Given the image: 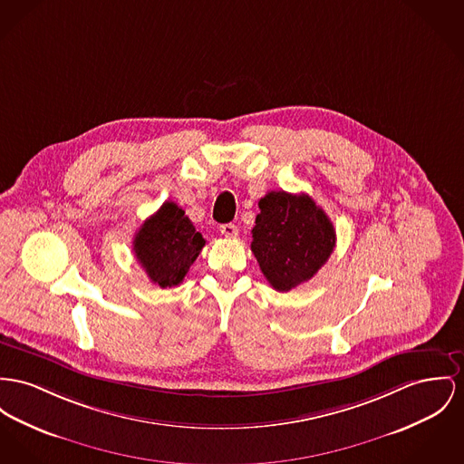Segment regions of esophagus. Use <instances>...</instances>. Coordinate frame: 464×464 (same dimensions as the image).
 <instances>
[{
    "instance_id": "obj_1",
    "label": "esophagus",
    "mask_w": 464,
    "mask_h": 464,
    "mask_svg": "<svg viewBox=\"0 0 464 464\" xmlns=\"http://www.w3.org/2000/svg\"><path fill=\"white\" fill-rule=\"evenodd\" d=\"M219 230L225 237H237L239 236V228L234 223H225V225L219 227Z\"/></svg>"
}]
</instances>
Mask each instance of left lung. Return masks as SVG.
Wrapping results in <instances>:
<instances>
[{"label":"left lung","mask_w":464,"mask_h":464,"mask_svg":"<svg viewBox=\"0 0 464 464\" xmlns=\"http://www.w3.org/2000/svg\"><path fill=\"white\" fill-rule=\"evenodd\" d=\"M251 251L271 286L288 292L313 278L336 246L333 221L309 195L269 191L258 200Z\"/></svg>","instance_id":"left-lung-1"}]
</instances>
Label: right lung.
I'll return each instance as SVG.
<instances>
[{"instance_id": "add662e5", "label": "right lung", "mask_w": 464, "mask_h": 464, "mask_svg": "<svg viewBox=\"0 0 464 464\" xmlns=\"http://www.w3.org/2000/svg\"><path fill=\"white\" fill-rule=\"evenodd\" d=\"M204 245L206 239L185 211L174 202H163L135 234L133 251L150 279L170 288L185 279Z\"/></svg>"}]
</instances>
